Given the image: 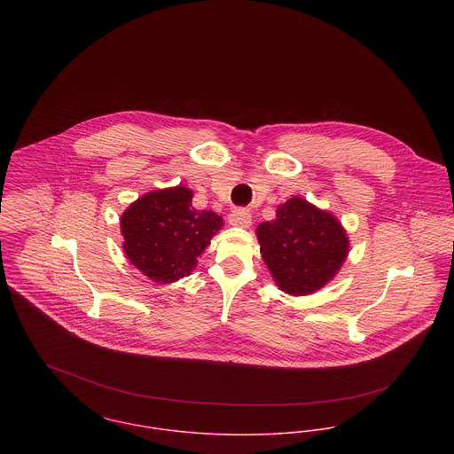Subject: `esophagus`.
I'll use <instances>...</instances> for the list:
<instances>
[{"label":"esophagus","instance_id":"1","mask_svg":"<svg viewBox=\"0 0 454 454\" xmlns=\"http://www.w3.org/2000/svg\"><path fill=\"white\" fill-rule=\"evenodd\" d=\"M229 222L231 225L234 227H243V229H248L252 225V213L245 207L241 209H234L231 215H229Z\"/></svg>","mask_w":454,"mask_h":454}]
</instances>
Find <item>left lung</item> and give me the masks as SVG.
Instances as JSON below:
<instances>
[{
	"mask_svg": "<svg viewBox=\"0 0 454 454\" xmlns=\"http://www.w3.org/2000/svg\"><path fill=\"white\" fill-rule=\"evenodd\" d=\"M260 254L276 285L290 295H309L325 286L348 257L340 222L302 197L279 204L276 218L257 227Z\"/></svg>",
	"mask_w": 454,
	"mask_h": 454,
	"instance_id": "obj_1",
	"label": "left lung"
}]
</instances>
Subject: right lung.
<instances>
[{
  "instance_id": "obj_1",
  "label": "right lung",
  "mask_w": 454,
  "mask_h": 454,
  "mask_svg": "<svg viewBox=\"0 0 454 454\" xmlns=\"http://www.w3.org/2000/svg\"><path fill=\"white\" fill-rule=\"evenodd\" d=\"M192 197L187 187L153 191L134 200L121 218L128 259L155 283L189 276L223 227L216 213L195 209Z\"/></svg>"
}]
</instances>
